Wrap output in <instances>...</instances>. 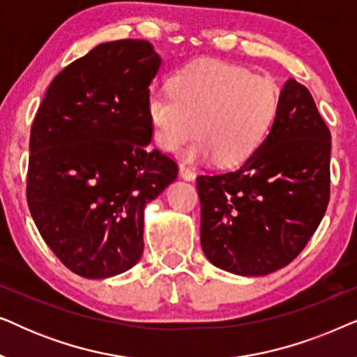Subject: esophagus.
<instances>
[{
    "mask_svg": "<svg viewBox=\"0 0 357 357\" xmlns=\"http://www.w3.org/2000/svg\"><path fill=\"white\" fill-rule=\"evenodd\" d=\"M178 170H180V175H182V177H183L185 180H193V178H195V172H193L192 169L188 167V165L180 164V165H178Z\"/></svg>",
    "mask_w": 357,
    "mask_h": 357,
    "instance_id": "esophagus-1",
    "label": "esophagus"
}]
</instances>
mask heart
Wrapping results in <instances>:
<instances>
[{"mask_svg": "<svg viewBox=\"0 0 357 357\" xmlns=\"http://www.w3.org/2000/svg\"><path fill=\"white\" fill-rule=\"evenodd\" d=\"M280 107L271 77L224 61H197L175 73L169 91L151 89L146 114L154 144L174 153L193 133L185 155L221 165L247 160L265 139Z\"/></svg>", "mask_w": 357, "mask_h": 357, "instance_id": "b5f03b06", "label": "heart"}]
</instances>
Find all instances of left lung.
Here are the masks:
<instances>
[{
	"mask_svg": "<svg viewBox=\"0 0 357 357\" xmlns=\"http://www.w3.org/2000/svg\"><path fill=\"white\" fill-rule=\"evenodd\" d=\"M330 151V130L314 97L291 77L260 148L236 170L198 175L208 260L242 276L289 265L328 206Z\"/></svg>",
	"mask_w": 357,
	"mask_h": 357,
	"instance_id": "left-lung-1",
	"label": "left lung"
}]
</instances>
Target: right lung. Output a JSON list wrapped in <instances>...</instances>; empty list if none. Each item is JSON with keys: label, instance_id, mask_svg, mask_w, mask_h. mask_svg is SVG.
I'll return each mask as SVG.
<instances>
[{"label": "right lung", "instance_id": "obj_1", "mask_svg": "<svg viewBox=\"0 0 357 357\" xmlns=\"http://www.w3.org/2000/svg\"><path fill=\"white\" fill-rule=\"evenodd\" d=\"M160 58L148 40L100 43L58 73L31 128L27 204L68 270L102 280L143 255L144 206L177 178L151 151L146 114Z\"/></svg>", "mask_w": 357, "mask_h": 357}]
</instances>
